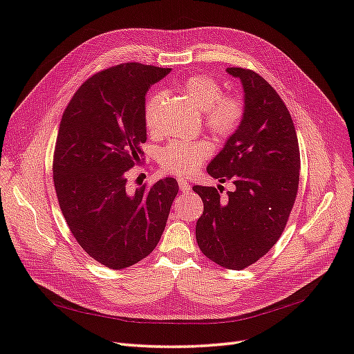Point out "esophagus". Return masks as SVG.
Wrapping results in <instances>:
<instances>
[{
  "mask_svg": "<svg viewBox=\"0 0 354 354\" xmlns=\"http://www.w3.org/2000/svg\"><path fill=\"white\" fill-rule=\"evenodd\" d=\"M177 181H178V189L181 190V192H189V190H190V185H189L187 180L178 178Z\"/></svg>",
  "mask_w": 354,
  "mask_h": 354,
  "instance_id": "34e87169",
  "label": "esophagus"
}]
</instances>
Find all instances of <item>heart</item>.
Masks as SVG:
<instances>
[{
    "label": "heart",
    "mask_w": 354,
    "mask_h": 354,
    "mask_svg": "<svg viewBox=\"0 0 354 354\" xmlns=\"http://www.w3.org/2000/svg\"><path fill=\"white\" fill-rule=\"evenodd\" d=\"M178 91L204 111L207 129L218 138H226L241 127L244 119V101L236 95H223V86L209 75H190L180 84ZM162 102L159 93L151 95L146 102L145 123L150 132H158V113ZM213 147L205 140L173 141L162 150L160 165L165 171L177 176H189L201 162L212 155Z\"/></svg>",
    "instance_id": "b5f03b06"
}]
</instances>
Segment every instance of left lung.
<instances>
[{"instance_id": "left-lung-1", "label": "left lung", "mask_w": 354, "mask_h": 354, "mask_svg": "<svg viewBox=\"0 0 354 354\" xmlns=\"http://www.w3.org/2000/svg\"><path fill=\"white\" fill-rule=\"evenodd\" d=\"M240 79L244 119L209 162L207 173L234 192L221 199L222 186H194L204 203L196 222L198 245L209 261L243 270L279 241L299 185V146L290 113L280 95L259 74L226 68Z\"/></svg>"}]
</instances>
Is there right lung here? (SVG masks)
I'll return each mask as SVG.
<instances>
[{
    "instance_id": "add662e5",
    "label": "right lung",
    "mask_w": 354,
    "mask_h": 354,
    "mask_svg": "<svg viewBox=\"0 0 354 354\" xmlns=\"http://www.w3.org/2000/svg\"><path fill=\"white\" fill-rule=\"evenodd\" d=\"M169 68L120 64L86 80L62 114L53 155L61 212L83 250L111 270L149 256L164 232L177 180L129 190L147 140L146 93Z\"/></svg>"
}]
</instances>
